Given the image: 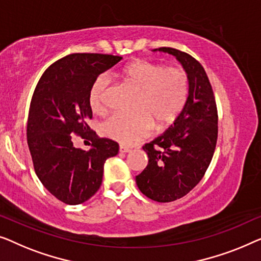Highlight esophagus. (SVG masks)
<instances>
[{
    "label": "esophagus",
    "instance_id": "1",
    "mask_svg": "<svg viewBox=\"0 0 261 261\" xmlns=\"http://www.w3.org/2000/svg\"><path fill=\"white\" fill-rule=\"evenodd\" d=\"M131 149L127 148V146H124V145H119V152H123V153H126V152H130Z\"/></svg>",
    "mask_w": 261,
    "mask_h": 261
}]
</instances>
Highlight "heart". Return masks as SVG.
I'll return each mask as SVG.
<instances>
[{"instance_id":"1","label":"heart","mask_w":261,"mask_h":261,"mask_svg":"<svg viewBox=\"0 0 261 261\" xmlns=\"http://www.w3.org/2000/svg\"><path fill=\"white\" fill-rule=\"evenodd\" d=\"M118 78L138 92L134 115L117 113L102 124V131L123 145H134L151 135L153 127L163 129L174 123L185 108L189 79L185 69L136 60L124 66ZM110 80L99 75L90 90V106L94 113L108 111Z\"/></svg>"}]
</instances>
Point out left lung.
<instances>
[{
    "label": "left lung",
    "instance_id": "1",
    "mask_svg": "<svg viewBox=\"0 0 261 261\" xmlns=\"http://www.w3.org/2000/svg\"><path fill=\"white\" fill-rule=\"evenodd\" d=\"M181 62L189 79V94L182 112L162 135L143 146L149 163L136 176L139 190L157 202L187 195L203 177L218 139V110L202 65L188 53L161 47Z\"/></svg>",
    "mask_w": 261,
    "mask_h": 261
}]
</instances>
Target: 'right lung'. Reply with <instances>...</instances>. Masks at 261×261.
Instances as JSON below:
<instances>
[{
	"mask_svg": "<svg viewBox=\"0 0 261 261\" xmlns=\"http://www.w3.org/2000/svg\"><path fill=\"white\" fill-rule=\"evenodd\" d=\"M120 60L111 54H69L50 65L35 87L28 115V148L43 187L66 204L92 197L101 185L105 161L118 153V143L99 138L86 120L92 118L89 97L93 82ZM74 133L90 139V150L72 145Z\"/></svg>",
	"mask_w": 261,
	"mask_h": 261,
	"instance_id": "right-lung-1",
	"label": "right lung"
}]
</instances>
